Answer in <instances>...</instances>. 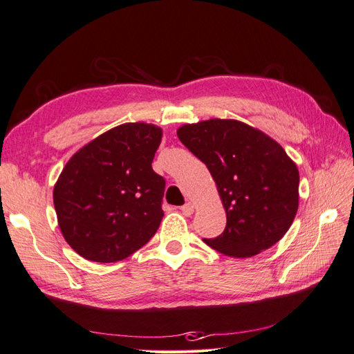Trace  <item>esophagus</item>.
<instances>
[{"mask_svg": "<svg viewBox=\"0 0 354 354\" xmlns=\"http://www.w3.org/2000/svg\"><path fill=\"white\" fill-rule=\"evenodd\" d=\"M181 209V212L185 214L186 217H189V216H192V214H194V203H190V202H187V203H185L183 207L180 208Z\"/></svg>", "mask_w": 354, "mask_h": 354, "instance_id": "obj_1", "label": "esophagus"}]
</instances>
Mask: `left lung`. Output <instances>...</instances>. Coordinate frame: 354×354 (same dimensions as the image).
Returning a JSON list of instances; mask_svg holds the SVG:
<instances>
[{
  "instance_id": "left-lung-1",
  "label": "left lung",
  "mask_w": 354,
  "mask_h": 354,
  "mask_svg": "<svg viewBox=\"0 0 354 354\" xmlns=\"http://www.w3.org/2000/svg\"><path fill=\"white\" fill-rule=\"evenodd\" d=\"M177 136L209 169L226 209V229L203 242L234 259L279 242L299 198L298 168L283 147L259 128L218 118L181 125Z\"/></svg>"
}]
</instances>
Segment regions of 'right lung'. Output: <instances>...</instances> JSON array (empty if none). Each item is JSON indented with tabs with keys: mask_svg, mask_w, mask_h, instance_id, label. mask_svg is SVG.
<instances>
[{
	"mask_svg": "<svg viewBox=\"0 0 354 354\" xmlns=\"http://www.w3.org/2000/svg\"><path fill=\"white\" fill-rule=\"evenodd\" d=\"M162 128L127 122L73 153L55 185L53 201L63 238L84 259L115 263L156 233L165 180L152 160Z\"/></svg>",
	"mask_w": 354,
	"mask_h": 354,
	"instance_id": "1",
	"label": "right lung"
}]
</instances>
